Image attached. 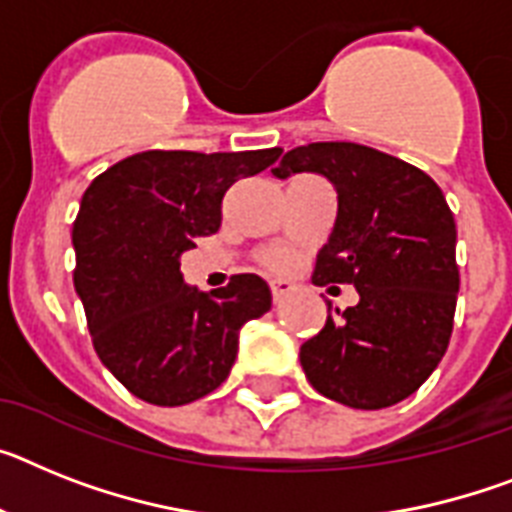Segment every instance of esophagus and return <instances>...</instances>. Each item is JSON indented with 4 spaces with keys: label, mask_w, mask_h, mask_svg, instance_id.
<instances>
[{
    "label": "esophagus",
    "mask_w": 512,
    "mask_h": 512,
    "mask_svg": "<svg viewBox=\"0 0 512 512\" xmlns=\"http://www.w3.org/2000/svg\"><path fill=\"white\" fill-rule=\"evenodd\" d=\"M270 291H273V299H276V302H283V299L294 291V283L278 278V281H270Z\"/></svg>",
    "instance_id": "obj_1"
}]
</instances>
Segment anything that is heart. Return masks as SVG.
I'll return each instance as SVG.
<instances>
[{"instance_id":"1","label":"heart","mask_w":512,"mask_h":512,"mask_svg":"<svg viewBox=\"0 0 512 512\" xmlns=\"http://www.w3.org/2000/svg\"><path fill=\"white\" fill-rule=\"evenodd\" d=\"M263 263L268 265L270 270L283 273V270H289L291 265H294V257H291L289 249H268V252L263 255Z\"/></svg>"}]
</instances>
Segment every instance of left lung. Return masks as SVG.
<instances>
[{
    "label": "left lung",
    "mask_w": 512,
    "mask_h": 512,
    "mask_svg": "<svg viewBox=\"0 0 512 512\" xmlns=\"http://www.w3.org/2000/svg\"><path fill=\"white\" fill-rule=\"evenodd\" d=\"M322 174L338 195L336 226L317 252L315 286L351 283L359 304L330 309L302 343L309 385L351 409L409 398L448 351L458 299L455 221L432 176L356 143L289 150L273 176Z\"/></svg>",
    "instance_id": "obj_1"
}]
</instances>
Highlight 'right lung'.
Wrapping results in <instances>:
<instances>
[{
	"instance_id": "right-lung-1",
	"label": "right lung",
	"mask_w": 512,
	"mask_h": 512,
	"mask_svg": "<svg viewBox=\"0 0 512 512\" xmlns=\"http://www.w3.org/2000/svg\"><path fill=\"white\" fill-rule=\"evenodd\" d=\"M278 156L281 148L145 150L85 190L72 226L75 291L98 359L137 398L184 406L213 393L234 367L244 322L270 309L255 273L205 294L184 283L179 257L221 229L231 184Z\"/></svg>"
}]
</instances>
